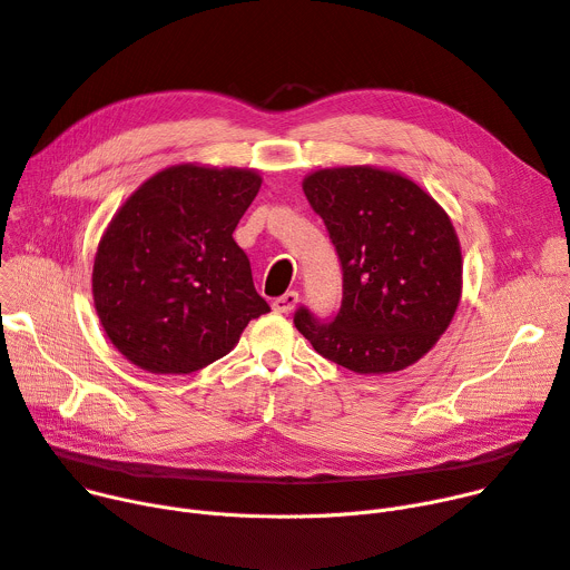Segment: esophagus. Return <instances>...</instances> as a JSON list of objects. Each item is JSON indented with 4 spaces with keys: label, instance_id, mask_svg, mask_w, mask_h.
<instances>
[{
    "label": "esophagus",
    "instance_id": "1",
    "mask_svg": "<svg viewBox=\"0 0 570 570\" xmlns=\"http://www.w3.org/2000/svg\"><path fill=\"white\" fill-rule=\"evenodd\" d=\"M295 305H297V293H295V291H288V293L279 295V297L273 302V309H275L277 314H288V312L295 309Z\"/></svg>",
    "mask_w": 570,
    "mask_h": 570
}]
</instances>
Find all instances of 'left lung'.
Wrapping results in <instances>:
<instances>
[{
  "instance_id": "obj_1",
  "label": "left lung",
  "mask_w": 570,
  "mask_h": 570,
  "mask_svg": "<svg viewBox=\"0 0 570 570\" xmlns=\"http://www.w3.org/2000/svg\"><path fill=\"white\" fill-rule=\"evenodd\" d=\"M344 273L325 323L299 307L295 327L316 353L362 375L424 357L459 309L461 243L449 215L403 174L368 165L318 169L302 180Z\"/></svg>"
}]
</instances>
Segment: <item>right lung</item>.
Masks as SVG:
<instances>
[{"label": "right lung", "mask_w": 570, "mask_h": 570, "mask_svg": "<svg viewBox=\"0 0 570 570\" xmlns=\"http://www.w3.org/2000/svg\"><path fill=\"white\" fill-rule=\"evenodd\" d=\"M258 187L254 169L174 165L111 217L94 261V305L114 348L135 366L199 371L271 312L234 240Z\"/></svg>", "instance_id": "obj_1"}]
</instances>
